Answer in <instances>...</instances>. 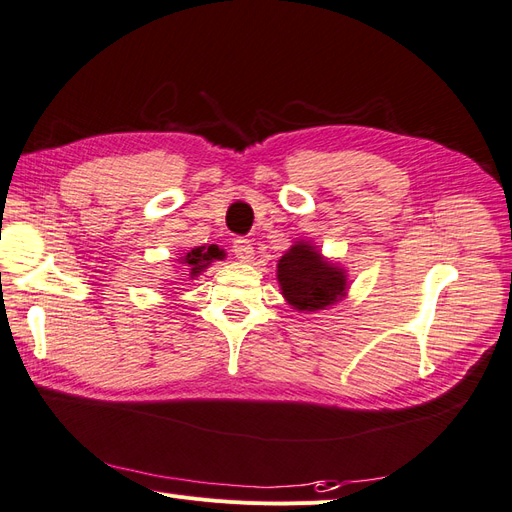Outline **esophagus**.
<instances>
[{"label": "esophagus", "instance_id": "34e87169", "mask_svg": "<svg viewBox=\"0 0 512 512\" xmlns=\"http://www.w3.org/2000/svg\"><path fill=\"white\" fill-rule=\"evenodd\" d=\"M232 252H235V258H239L241 262L254 260V245L250 239H235V243H232Z\"/></svg>", "mask_w": 512, "mask_h": 512}]
</instances>
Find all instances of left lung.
Returning a JSON list of instances; mask_svg holds the SVG:
<instances>
[{
  "label": "left lung",
  "instance_id": "left-lung-1",
  "mask_svg": "<svg viewBox=\"0 0 512 512\" xmlns=\"http://www.w3.org/2000/svg\"><path fill=\"white\" fill-rule=\"evenodd\" d=\"M277 282L286 303L303 314L324 312L346 299L348 273L337 262L324 258L312 241H294L277 260Z\"/></svg>",
  "mask_w": 512,
  "mask_h": 512
}]
</instances>
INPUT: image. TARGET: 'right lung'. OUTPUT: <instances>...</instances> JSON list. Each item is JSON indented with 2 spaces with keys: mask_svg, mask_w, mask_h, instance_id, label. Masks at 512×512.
<instances>
[{
  "mask_svg": "<svg viewBox=\"0 0 512 512\" xmlns=\"http://www.w3.org/2000/svg\"><path fill=\"white\" fill-rule=\"evenodd\" d=\"M224 256V250H220L218 245H200L192 247V250H188L183 256H177V262L185 269L183 275H188L190 280H196L200 273L211 267L213 260H222Z\"/></svg>",
  "mask_w": 512,
  "mask_h": 512,
  "instance_id": "right-lung-1",
  "label": "right lung"
}]
</instances>
